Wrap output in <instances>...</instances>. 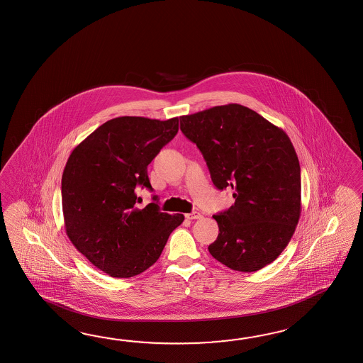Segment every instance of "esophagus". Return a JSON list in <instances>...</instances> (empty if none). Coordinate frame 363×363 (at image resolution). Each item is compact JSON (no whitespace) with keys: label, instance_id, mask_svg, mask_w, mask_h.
Instances as JSON below:
<instances>
[{"label":"esophagus","instance_id":"1","mask_svg":"<svg viewBox=\"0 0 363 363\" xmlns=\"http://www.w3.org/2000/svg\"><path fill=\"white\" fill-rule=\"evenodd\" d=\"M201 217H203V216H201L199 211H192V213H188V214H186V218L191 219V220H192V219L201 218Z\"/></svg>","mask_w":363,"mask_h":363}]
</instances>
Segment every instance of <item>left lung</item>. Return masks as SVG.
<instances>
[{
  "label": "left lung",
  "mask_w": 363,
  "mask_h": 363,
  "mask_svg": "<svg viewBox=\"0 0 363 363\" xmlns=\"http://www.w3.org/2000/svg\"><path fill=\"white\" fill-rule=\"evenodd\" d=\"M180 129L203 152L213 184L234 191V205L213 216L211 256L239 272L274 262L301 217V166L289 135L235 103L180 116Z\"/></svg>",
  "instance_id": "8db88e82"
}]
</instances>
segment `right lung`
<instances>
[{
	"label": "right lung",
	"mask_w": 363,
	"mask_h": 363,
	"mask_svg": "<svg viewBox=\"0 0 363 363\" xmlns=\"http://www.w3.org/2000/svg\"><path fill=\"white\" fill-rule=\"evenodd\" d=\"M179 118H112L69 155L61 179L67 235L111 277L129 279L160 259L183 214L160 211L158 197L137 208L135 188L152 191L147 166L177 135Z\"/></svg>",
	"instance_id": "right-lung-1"
}]
</instances>
